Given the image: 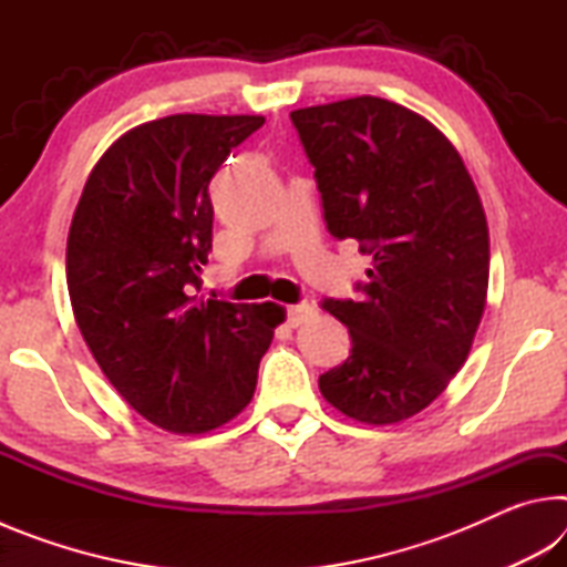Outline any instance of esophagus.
<instances>
[{
	"label": "esophagus",
	"mask_w": 567,
	"mask_h": 567,
	"mask_svg": "<svg viewBox=\"0 0 567 567\" xmlns=\"http://www.w3.org/2000/svg\"><path fill=\"white\" fill-rule=\"evenodd\" d=\"M315 315V310H312V305H307V302H297V305H290L287 307V322L292 324V328H297V324H302V322H307Z\"/></svg>",
	"instance_id": "1"
}]
</instances>
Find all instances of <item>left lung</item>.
I'll return each mask as SVG.
<instances>
[{
  "label": "left lung",
  "mask_w": 567,
  "mask_h": 567,
  "mask_svg": "<svg viewBox=\"0 0 567 567\" xmlns=\"http://www.w3.org/2000/svg\"><path fill=\"white\" fill-rule=\"evenodd\" d=\"M334 239L372 257L360 300L324 297L352 338L320 375L330 405L368 425L427 408L463 362L485 310L491 237L457 150L425 117L380 97L290 114Z\"/></svg>",
  "instance_id": "8db88e82"
}]
</instances>
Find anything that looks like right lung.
<instances>
[{"mask_svg":"<svg viewBox=\"0 0 567 567\" xmlns=\"http://www.w3.org/2000/svg\"><path fill=\"white\" fill-rule=\"evenodd\" d=\"M265 117L172 114L94 165L66 239L74 320L114 390L169 433L225 425L255 395L280 305L197 300L213 249L209 182Z\"/></svg>","mask_w":567,"mask_h":567,"instance_id":"1","label":"right lung"}]
</instances>
